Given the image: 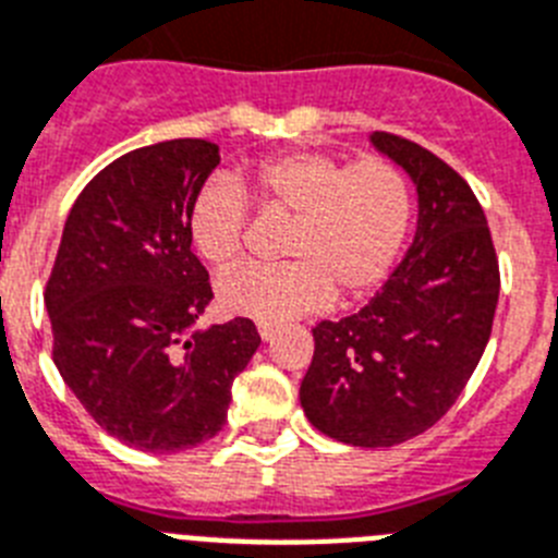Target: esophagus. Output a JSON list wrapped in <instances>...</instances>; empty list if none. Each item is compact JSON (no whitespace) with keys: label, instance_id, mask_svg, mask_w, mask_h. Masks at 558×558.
I'll return each mask as SVG.
<instances>
[{"label":"esophagus","instance_id":"esophagus-1","mask_svg":"<svg viewBox=\"0 0 558 558\" xmlns=\"http://www.w3.org/2000/svg\"><path fill=\"white\" fill-rule=\"evenodd\" d=\"M259 338H262V341H274L276 327L274 325H259Z\"/></svg>","mask_w":558,"mask_h":558}]
</instances>
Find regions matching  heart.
Masks as SVG:
<instances>
[{"label":"heart","instance_id":"1","mask_svg":"<svg viewBox=\"0 0 558 558\" xmlns=\"http://www.w3.org/2000/svg\"><path fill=\"white\" fill-rule=\"evenodd\" d=\"M265 211L293 214L282 265L245 262L226 270L217 296L228 313L262 325H284L325 311L336 284L347 296L378 288L398 265L412 228V185L398 163L369 155L347 166L327 151H288L254 171ZM251 203L240 183L211 178L189 211L199 254L226 265L245 245Z\"/></svg>","mask_w":558,"mask_h":558}]
</instances>
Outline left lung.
<instances>
[{
  "label": "left lung",
  "instance_id": "left-lung-1",
  "mask_svg": "<svg viewBox=\"0 0 558 558\" xmlns=\"http://www.w3.org/2000/svg\"><path fill=\"white\" fill-rule=\"evenodd\" d=\"M369 143L415 185V240L359 313L313 327L299 401L322 435L389 449L435 426L477 369L499 265L483 206L449 163L387 132Z\"/></svg>",
  "mask_w": 558,
  "mask_h": 558
}]
</instances>
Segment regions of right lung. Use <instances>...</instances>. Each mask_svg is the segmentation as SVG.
<instances>
[{
  "label": "right lung",
  "mask_w": 558,
  "mask_h": 558,
  "mask_svg": "<svg viewBox=\"0 0 558 558\" xmlns=\"http://www.w3.org/2000/svg\"><path fill=\"white\" fill-rule=\"evenodd\" d=\"M220 146L180 137L126 151L70 208L45 307L52 361L93 421L174 454L226 426L233 378L259 347L251 318L197 327L214 299L189 211Z\"/></svg>",
  "instance_id": "right-lung-1"
}]
</instances>
